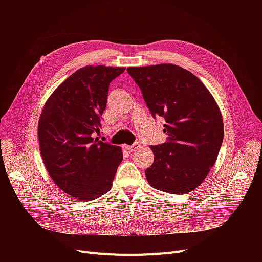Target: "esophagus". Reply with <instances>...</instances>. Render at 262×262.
I'll use <instances>...</instances> for the list:
<instances>
[{
  "instance_id": "1",
  "label": "esophagus",
  "mask_w": 262,
  "mask_h": 262,
  "mask_svg": "<svg viewBox=\"0 0 262 262\" xmlns=\"http://www.w3.org/2000/svg\"><path fill=\"white\" fill-rule=\"evenodd\" d=\"M140 147V144L138 143V142H136V143H134L133 145H127L125 148L128 150V152H135V150H137Z\"/></svg>"
}]
</instances>
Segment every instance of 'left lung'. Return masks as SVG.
<instances>
[{
  "instance_id": "left-lung-1",
  "label": "left lung",
  "mask_w": 262,
  "mask_h": 262,
  "mask_svg": "<svg viewBox=\"0 0 262 262\" xmlns=\"http://www.w3.org/2000/svg\"><path fill=\"white\" fill-rule=\"evenodd\" d=\"M127 72L152 115L166 120V142L150 146L154 162L145 171L148 184L171 194L189 193L217 158L224 137L221 110L200 78L180 66L128 67Z\"/></svg>"
}]
</instances>
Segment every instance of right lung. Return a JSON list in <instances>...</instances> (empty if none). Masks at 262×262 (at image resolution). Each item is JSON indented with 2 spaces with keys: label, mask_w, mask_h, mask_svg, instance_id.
Instances as JSON below:
<instances>
[{
  "label": "right lung",
  "mask_w": 262,
  "mask_h": 262,
  "mask_svg": "<svg viewBox=\"0 0 262 262\" xmlns=\"http://www.w3.org/2000/svg\"><path fill=\"white\" fill-rule=\"evenodd\" d=\"M124 67L86 66L54 90L38 122L40 153L53 182L78 201L112 189L122 148L93 138L102 128L109 82Z\"/></svg>",
  "instance_id": "add662e5"
}]
</instances>
